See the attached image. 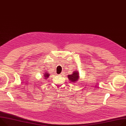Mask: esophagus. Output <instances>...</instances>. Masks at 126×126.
Here are the masks:
<instances>
[{"mask_svg":"<svg viewBox=\"0 0 126 126\" xmlns=\"http://www.w3.org/2000/svg\"><path fill=\"white\" fill-rule=\"evenodd\" d=\"M62 75H63V73H60V74H59V76H62Z\"/></svg>","mask_w":126,"mask_h":126,"instance_id":"1","label":"esophagus"}]
</instances>
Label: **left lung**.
Listing matches in <instances>:
<instances>
[{
  "label": "left lung",
  "mask_w": 126,
  "mask_h": 126,
  "mask_svg": "<svg viewBox=\"0 0 126 126\" xmlns=\"http://www.w3.org/2000/svg\"><path fill=\"white\" fill-rule=\"evenodd\" d=\"M79 71H76V70H75V71L73 72L72 74L68 75L67 77L68 78V79H69V80L71 82H76L79 79Z\"/></svg>",
  "instance_id": "1"
}]
</instances>
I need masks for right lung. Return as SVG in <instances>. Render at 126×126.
<instances>
[{
    "label": "right lung",
    "mask_w": 126,
    "mask_h": 126,
    "mask_svg": "<svg viewBox=\"0 0 126 126\" xmlns=\"http://www.w3.org/2000/svg\"><path fill=\"white\" fill-rule=\"evenodd\" d=\"M50 73H49L47 71V72H45L44 73V76H43V78H44V79H47V78H48V77H49V75H50V74H49Z\"/></svg>",
    "instance_id": "obj_1"
}]
</instances>
